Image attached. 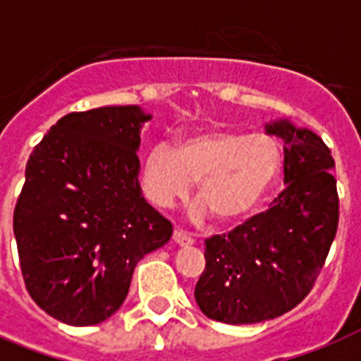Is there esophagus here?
Wrapping results in <instances>:
<instances>
[{"instance_id": "1", "label": "esophagus", "mask_w": 361, "mask_h": 361, "mask_svg": "<svg viewBox=\"0 0 361 361\" xmlns=\"http://www.w3.org/2000/svg\"><path fill=\"white\" fill-rule=\"evenodd\" d=\"M172 238H174V241L178 245H192V243H195V238H192L187 231H181V228H176Z\"/></svg>"}]
</instances>
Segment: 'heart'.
<instances>
[{
	"label": "heart",
	"instance_id": "heart-1",
	"mask_svg": "<svg viewBox=\"0 0 361 361\" xmlns=\"http://www.w3.org/2000/svg\"><path fill=\"white\" fill-rule=\"evenodd\" d=\"M281 170L279 144L266 135L208 129L178 147H152L142 166L147 198L161 208L185 198L198 181V198L221 223H236L262 202Z\"/></svg>",
	"mask_w": 361,
	"mask_h": 361
}]
</instances>
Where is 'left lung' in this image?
I'll use <instances>...</instances> for the list:
<instances>
[{
	"label": "left lung",
	"mask_w": 361,
	"mask_h": 361,
	"mask_svg": "<svg viewBox=\"0 0 361 361\" xmlns=\"http://www.w3.org/2000/svg\"><path fill=\"white\" fill-rule=\"evenodd\" d=\"M268 133L286 142V187L268 212L204 241L206 268L195 298L208 319L225 324H255L296 307L313 290L339 225L330 147L286 121Z\"/></svg>",
	"instance_id": "8db88e82"
}]
</instances>
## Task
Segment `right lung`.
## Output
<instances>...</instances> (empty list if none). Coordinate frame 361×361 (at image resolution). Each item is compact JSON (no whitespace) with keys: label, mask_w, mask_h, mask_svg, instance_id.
<instances>
[{"label":"right lung","mask_w":361,"mask_h":361,"mask_svg":"<svg viewBox=\"0 0 361 361\" xmlns=\"http://www.w3.org/2000/svg\"><path fill=\"white\" fill-rule=\"evenodd\" d=\"M138 106L71 112L25 164L13 215L20 269L39 307L92 326L120 309L138 260L163 247L172 225L140 195Z\"/></svg>","instance_id":"add662e5"}]
</instances>
